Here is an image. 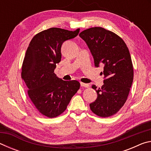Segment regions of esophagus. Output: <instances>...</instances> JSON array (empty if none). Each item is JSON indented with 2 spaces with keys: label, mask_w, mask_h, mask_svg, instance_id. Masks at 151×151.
Listing matches in <instances>:
<instances>
[{
  "label": "esophagus",
  "mask_w": 151,
  "mask_h": 151,
  "mask_svg": "<svg viewBox=\"0 0 151 151\" xmlns=\"http://www.w3.org/2000/svg\"><path fill=\"white\" fill-rule=\"evenodd\" d=\"M81 86H83V87H88V86H89L88 84L82 83V82H81Z\"/></svg>",
  "instance_id": "34e87169"
}]
</instances>
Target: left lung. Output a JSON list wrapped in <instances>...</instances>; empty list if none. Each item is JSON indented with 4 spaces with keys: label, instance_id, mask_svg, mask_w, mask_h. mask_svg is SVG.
<instances>
[{
    "label": "left lung",
    "instance_id": "1",
    "mask_svg": "<svg viewBox=\"0 0 151 151\" xmlns=\"http://www.w3.org/2000/svg\"><path fill=\"white\" fill-rule=\"evenodd\" d=\"M93 55L95 66L104 65V85L97 88L91 111L101 117L116 114L126 102L133 81V67L129 48L121 37L102 27H93L79 34Z\"/></svg>",
    "mask_w": 151,
    "mask_h": 151
}]
</instances>
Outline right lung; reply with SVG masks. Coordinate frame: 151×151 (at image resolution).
Listing matches in <instances>:
<instances>
[{
	"label": "right lung",
	"mask_w": 151,
	"mask_h": 151,
	"mask_svg": "<svg viewBox=\"0 0 151 151\" xmlns=\"http://www.w3.org/2000/svg\"><path fill=\"white\" fill-rule=\"evenodd\" d=\"M75 31L50 28L38 33L30 41L24 58L21 76L37 109L48 118L60 115L80 88L77 81H66L54 73L61 60V47L76 37Z\"/></svg>",
	"instance_id": "add662e5"
}]
</instances>
